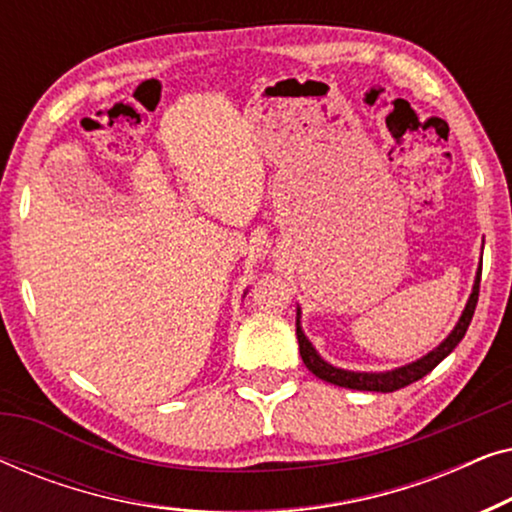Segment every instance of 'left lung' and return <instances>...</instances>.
<instances>
[{"mask_svg": "<svg viewBox=\"0 0 512 512\" xmlns=\"http://www.w3.org/2000/svg\"><path fill=\"white\" fill-rule=\"evenodd\" d=\"M480 275H482V265L478 268V275H475V284L471 291V298L461 312V317L454 326V331L447 335V338L440 342L436 349H431L429 354L422 356V359L408 363V366L387 370V373H354V370H345V368H335L331 363L321 359L317 354V349L312 347V342L305 338L303 328H300V312H298V321H296V335H298V347H300V356H303V363L307 370H312L319 380L338 384V387H347V389H359V391H382V394H389V391L403 389L408 384L422 380L424 375H429L433 368L438 366L440 361L445 359L447 354L452 352L454 347L459 345L461 338H464L468 331V324H471L475 305H478V293H480Z\"/></svg>", "mask_w": 512, "mask_h": 512, "instance_id": "1", "label": "left lung"}]
</instances>
